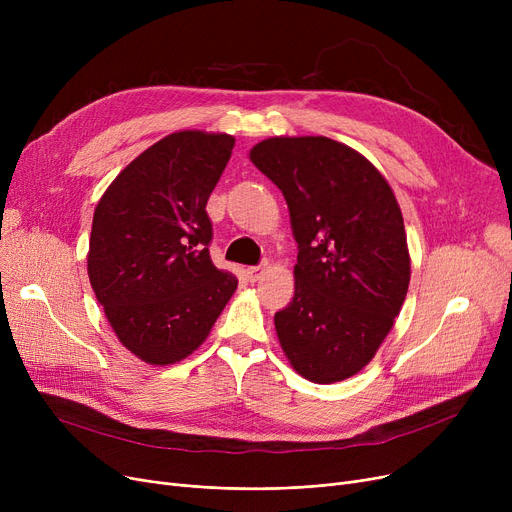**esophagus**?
I'll return each instance as SVG.
<instances>
[{"instance_id":"esophagus-1","label":"esophagus","mask_w":512,"mask_h":512,"mask_svg":"<svg viewBox=\"0 0 512 512\" xmlns=\"http://www.w3.org/2000/svg\"><path fill=\"white\" fill-rule=\"evenodd\" d=\"M263 274H265V265H261V267H249V270H247V278H249L251 282H257Z\"/></svg>"}]
</instances>
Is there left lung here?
Here are the masks:
<instances>
[{
    "mask_svg": "<svg viewBox=\"0 0 512 512\" xmlns=\"http://www.w3.org/2000/svg\"><path fill=\"white\" fill-rule=\"evenodd\" d=\"M249 157L286 199L299 245L294 297L274 315L292 369L342 382L378 353L411 282L405 222L371 161L328 137H272Z\"/></svg>",
    "mask_w": 512,
    "mask_h": 512,
    "instance_id": "left-lung-1",
    "label": "left lung"
}]
</instances>
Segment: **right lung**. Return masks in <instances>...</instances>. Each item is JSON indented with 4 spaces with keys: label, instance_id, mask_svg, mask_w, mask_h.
<instances>
[{
    "label": "right lung",
    "instance_id": "1",
    "mask_svg": "<svg viewBox=\"0 0 512 512\" xmlns=\"http://www.w3.org/2000/svg\"><path fill=\"white\" fill-rule=\"evenodd\" d=\"M232 147L226 132H172L134 157L95 207L93 292L118 340L149 365L197 351L238 286L211 263L205 211Z\"/></svg>",
    "mask_w": 512,
    "mask_h": 512
}]
</instances>
